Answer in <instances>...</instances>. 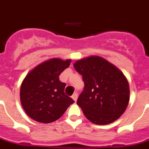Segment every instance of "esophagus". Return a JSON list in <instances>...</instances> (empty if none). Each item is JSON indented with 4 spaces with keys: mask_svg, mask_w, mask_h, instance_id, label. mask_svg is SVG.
I'll return each instance as SVG.
<instances>
[{
    "mask_svg": "<svg viewBox=\"0 0 149 149\" xmlns=\"http://www.w3.org/2000/svg\"><path fill=\"white\" fill-rule=\"evenodd\" d=\"M72 97V99H73L75 102H76V100H77V98H78V93L75 92L74 94L72 95V97Z\"/></svg>",
    "mask_w": 149,
    "mask_h": 149,
    "instance_id": "esophagus-1",
    "label": "esophagus"
}]
</instances>
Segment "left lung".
<instances>
[{"mask_svg":"<svg viewBox=\"0 0 149 149\" xmlns=\"http://www.w3.org/2000/svg\"><path fill=\"white\" fill-rule=\"evenodd\" d=\"M85 87L77 100L85 117L107 125L122 115L130 100L129 84L121 70L100 57L91 56L73 64Z\"/></svg>","mask_w":149,"mask_h":149,"instance_id":"1","label":"left lung"}]
</instances>
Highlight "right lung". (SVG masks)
<instances>
[{
  "instance_id": "right-lung-1",
  "label": "right lung",
  "mask_w": 149,
  "mask_h": 149,
  "mask_svg": "<svg viewBox=\"0 0 149 149\" xmlns=\"http://www.w3.org/2000/svg\"><path fill=\"white\" fill-rule=\"evenodd\" d=\"M70 60L53 58L32 70L23 80L21 103L32 119L51 123L62 116L73 100L64 94L66 84L59 80L61 73L69 67Z\"/></svg>"
}]
</instances>
